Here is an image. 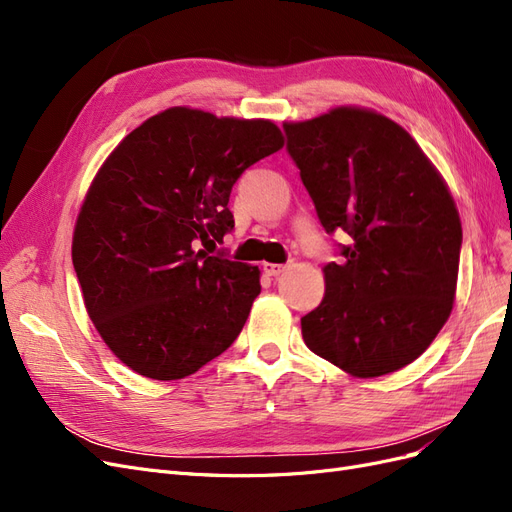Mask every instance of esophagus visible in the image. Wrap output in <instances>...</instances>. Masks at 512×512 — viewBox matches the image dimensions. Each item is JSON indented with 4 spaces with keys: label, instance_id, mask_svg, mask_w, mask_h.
<instances>
[{
    "label": "esophagus",
    "instance_id": "1",
    "mask_svg": "<svg viewBox=\"0 0 512 512\" xmlns=\"http://www.w3.org/2000/svg\"><path fill=\"white\" fill-rule=\"evenodd\" d=\"M262 271H265L269 277H277V275H282L286 271V265H277V262H265V265H262Z\"/></svg>",
    "mask_w": 512,
    "mask_h": 512
}]
</instances>
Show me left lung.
Instances as JSON below:
<instances>
[{
  "mask_svg": "<svg viewBox=\"0 0 512 512\" xmlns=\"http://www.w3.org/2000/svg\"><path fill=\"white\" fill-rule=\"evenodd\" d=\"M320 224L344 230L324 267V299L301 318L305 346L356 378L406 367L451 316L461 222L442 175L414 138L376 111L337 106L284 123Z\"/></svg>",
  "mask_w": 512,
  "mask_h": 512,
  "instance_id": "left-lung-1",
  "label": "left lung"
}]
</instances>
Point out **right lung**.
Instances as JSON below:
<instances>
[{
    "instance_id": "1",
    "label": "right lung",
    "mask_w": 512,
    "mask_h": 512,
    "mask_svg": "<svg viewBox=\"0 0 512 512\" xmlns=\"http://www.w3.org/2000/svg\"><path fill=\"white\" fill-rule=\"evenodd\" d=\"M282 147L269 119L173 106L132 130L98 170L72 262L91 322L136 374L185 378L241 333L260 271L198 245L235 228L232 185Z\"/></svg>"
}]
</instances>
